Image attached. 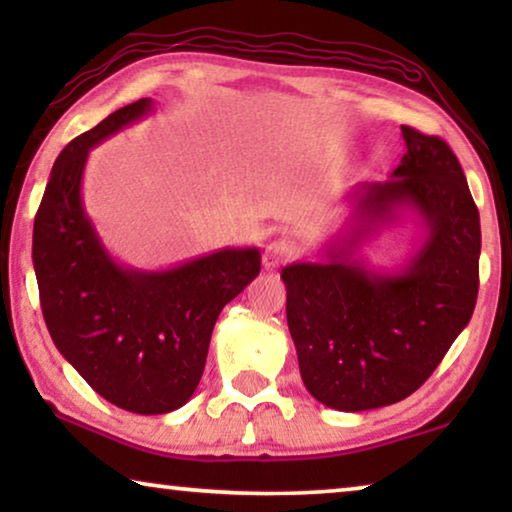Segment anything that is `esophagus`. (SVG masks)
Wrapping results in <instances>:
<instances>
[{
    "mask_svg": "<svg viewBox=\"0 0 512 512\" xmlns=\"http://www.w3.org/2000/svg\"><path fill=\"white\" fill-rule=\"evenodd\" d=\"M291 244L286 242V240H275V242H270L268 247H265V251H263V265L268 270H272V268H277V265H282V263H286L291 258Z\"/></svg>",
    "mask_w": 512,
    "mask_h": 512,
    "instance_id": "obj_1",
    "label": "esophagus"
}]
</instances>
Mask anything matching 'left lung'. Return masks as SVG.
<instances>
[{
	"instance_id": "1",
	"label": "left lung",
	"mask_w": 512,
	"mask_h": 512,
	"mask_svg": "<svg viewBox=\"0 0 512 512\" xmlns=\"http://www.w3.org/2000/svg\"><path fill=\"white\" fill-rule=\"evenodd\" d=\"M405 153L389 181L359 191L354 228L321 263L282 270L286 321L300 377L319 403L342 412L382 408L429 380L478 300L480 214L457 156L440 137L401 125ZM430 230L396 276L370 273L351 254L397 209Z\"/></svg>"
}]
</instances>
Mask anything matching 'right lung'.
Listing matches in <instances>:
<instances>
[{
  "mask_svg": "<svg viewBox=\"0 0 512 512\" xmlns=\"http://www.w3.org/2000/svg\"><path fill=\"white\" fill-rule=\"evenodd\" d=\"M153 109L149 97L72 139L55 160L34 216L32 261L48 333L102 398L137 415L184 405L205 370L226 303L261 272V251L223 249L142 272L102 247L81 202L88 151Z\"/></svg>",
  "mask_w": 512,
  "mask_h": 512,
  "instance_id": "obj_1",
  "label": "right lung"
}]
</instances>
